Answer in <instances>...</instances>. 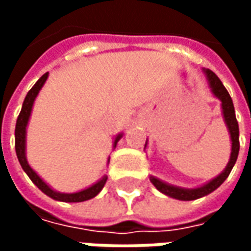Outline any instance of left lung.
<instances>
[{
	"instance_id": "1",
	"label": "left lung",
	"mask_w": 251,
	"mask_h": 251,
	"mask_svg": "<svg viewBox=\"0 0 251 251\" xmlns=\"http://www.w3.org/2000/svg\"><path fill=\"white\" fill-rule=\"evenodd\" d=\"M205 74V76L208 79L210 87L212 94L215 95L216 98L222 102V111H223V118L226 122L227 129L230 133V138H231V154H230V160L228 164L225 168V171L222 172L219 176H216L215 179L210 180L207 184L198 187V188L187 189L180 188V187H175V185L167 184L161 180H158L154 176H151V181L156 188L163 192L169 198H174L177 200H195L203 198L205 195L211 194L212 191H215L219 185L228 177V175L231 172L234 164L237 161L238 153H239V127H238L237 118H235V110H234V104H232V99L230 97V94L227 93L226 87L223 86V83L221 82V79L216 76L214 72L211 70H203Z\"/></svg>"
}]
</instances>
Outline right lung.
<instances>
[{"label":"right lung","mask_w":251,"mask_h":251,"mask_svg":"<svg viewBox=\"0 0 251 251\" xmlns=\"http://www.w3.org/2000/svg\"><path fill=\"white\" fill-rule=\"evenodd\" d=\"M47 77H48V72L44 74L43 76L35 83V86L30 88L26 97L24 99V103H23V107H21V111H20L19 118H17V122H16V130H14V138H16V153H17V158H19L21 167L24 169V172L28 176L29 179L36 184V187L39 189H41L46 195H48L50 198L55 200H59V201H68V203H77V201H84V200H90L95 198L97 195L100 192V189L103 188L104 184H106V180H107V176H103L102 179L97 181L95 184H93L88 188L83 189V191H79V192H74V194H62V192H57V191H53V189L47 184L46 181H43L39 175L36 174L33 169L30 168L29 164L26 161V156H25V144H26V125H28V121H29L30 111H32V107H33V103H35V99L37 97V94L41 90V87L44 86ZM122 134H118L115 137L114 140V148L117 147V142L120 141Z\"/></svg>","instance_id":"add662e5"}]
</instances>
